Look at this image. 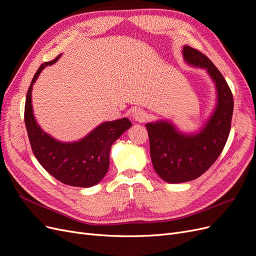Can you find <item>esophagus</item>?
<instances>
[{"label":"esophagus","mask_w":256,"mask_h":256,"mask_svg":"<svg viewBox=\"0 0 256 256\" xmlns=\"http://www.w3.org/2000/svg\"><path fill=\"white\" fill-rule=\"evenodd\" d=\"M132 118L136 122H143L145 120H147V113L142 109H136L132 113Z\"/></svg>","instance_id":"1"}]
</instances>
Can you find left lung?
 Instances as JSON below:
<instances>
[{"label":"left lung","mask_w":256,"mask_h":256,"mask_svg":"<svg viewBox=\"0 0 256 256\" xmlns=\"http://www.w3.org/2000/svg\"><path fill=\"white\" fill-rule=\"evenodd\" d=\"M182 53L187 63L207 69L216 83L218 104L205 127L193 136L178 132L168 122L146 124L154 171L171 184L196 180L214 164L228 141L234 110L232 90L212 62L189 46Z\"/></svg>","instance_id":"8db88e82"}]
</instances>
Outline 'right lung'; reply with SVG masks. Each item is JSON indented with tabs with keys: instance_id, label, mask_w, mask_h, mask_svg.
<instances>
[{
	"instance_id": "obj_1",
	"label": "right lung",
	"mask_w": 256,
	"mask_h": 256,
	"mask_svg": "<svg viewBox=\"0 0 256 256\" xmlns=\"http://www.w3.org/2000/svg\"><path fill=\"white\" fill-rule=\"evenodd\" d=\"M58 58L44 62L33 76L26 99L24 122L32 150L46 171L65 184L88 188L98 184L106 174L111 146L131 127V122L125 118L104 122L74 143L58 142L44 132L33 115L32 86L42 69L56 63Z\"/></svg>"
}]
</instances>
